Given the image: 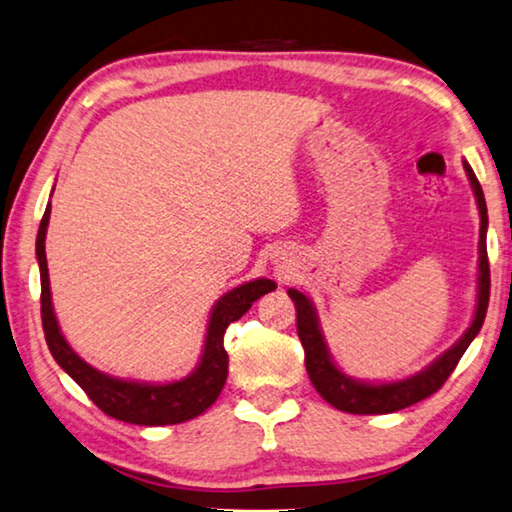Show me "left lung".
Segmentation results:
<instances>
[{
    "mask_svg": "<svg viewBox=\"0 0 512 512\" xmlns=\"http://www.w3.org/2000/svg\"><path fill=\"white\" fill-rule=\"evenodd\" d=\"M467 170L469 182H472L474 196L478 202V212H481V241H478V305L474 312L472 326L467 328L456 344L449 351L442 353L431 367L419 371L417 376L399 380V383H383V385H369L358 383V380L344 376L342 371L335 367L330 360V353L323 342L319 319H316V310L310 303V298L300 294L298 289H289V298L296 305V328L300 344L305 348V367L307 376H310L312 385L323 399H326L332 408L351 412V415H387V412H396L415 405L419 401L428 399L440 389L446 378L451 376L456 364L460 362L462 353L472 344V339L478 335L485 312H488L490 300V264H488V246H485V232H488V207H485L483 189L478 184L472 166L462 164Z\"/></svg>",
    "mask_w": 512,
    "mask_h": 512,
    "instance_id": "8db88e82",
    "label": "left lung"
}]
</instances>
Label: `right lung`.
I'll use <instances>...</instances> for the list:
<instances>
[{"label": "right lung", "instance_id": "right-lung-1", "mask_svg": "<svg viewBox=\"0 0 512 512\" xmlns=\"http://www.w3.org/2000/svg\"><path fill=\"white\" fill-rule=\"evenodd\" d=\"M52 202L45 209L43 221L38 227L36 237V255L40 266V319L47 346L59 367L84 389L97 408L113 419L127 421V424L139 426H168L182 424L205 412L212 405L227 378V353L223 346V335L232 321L241 319L250 310L257 298L275 289L273 280H253L237 289L227 291L225 296L214 305L209 316V328L205 339V351H202L200 364L191 376L168 385H148L132 383V380H118L107 373L93 369L68 346L66 337L61 335L59 323H56L52 294H50V273H47L45 257V234L50 223Z\"/></svg>", "mask_w": 512, "mask_h": 512}]
</instances>
